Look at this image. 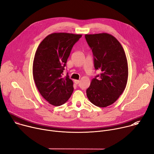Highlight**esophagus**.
I'll return each mask as SVG.
<instances>
[{"mask_svg":"<svg viewBox=\"0 0 154 154\" xmlns=\"http://www.w3.org/2000/svg\"><path fill=\"white\" fill-rule=\"evenodd\" d=\"M80 82V81L79 80H74V83H75V84H79Z\"/></svg>","mask_w":154,"mask_h":154,"instance_id":"obj_1","label":"esophagus"}]
</instances>
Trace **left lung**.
<instances>
[{"mask_svg": "<svg viewBox=\"0 0 154 154\" xmlns=\"http://www.w3.org/2000/svg\"><path fill=\"white\" fill-rule=\"evenodd\" d=\"M85 37L92 50L94 68L101 72L92 79L87 96L94 105L106 107L115 103L125 89L128 76L127 57L113 35L100 33Z\"/></svg>", "mask_w": 154, "mask_h": 154, "instance_id": "8db88e82", "label": "left lung"}]
</instances>
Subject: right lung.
Listing matches in <instances>:
<instances>
[{
    "label": "right lung",
    "mask_w": 154,
    "mask_h": 154,
    "mask_svg": "<svg viewBox=\"0 0 154 154\" xmlns=\"http://www.w3.org/2000/svg\"><path fill=\"white\" fill-rule=\"evenodd\" d=\"M81 34L60 32L47 35L38 45L33 61L35 85L50 104L59 106L71 97L73 82L69 75L63 77L64 67L74 45Z\"/></svg>",
    "instance_id": "obj_1"
}]
</instances>
